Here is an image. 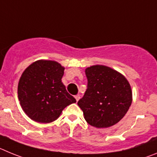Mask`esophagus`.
<instances>
[{
  "label": "esophagus",
  "instance_id": "34e87169",
  "mask_svg": "<svg viewBox=\"0 0 157 157\" xmlns=\"http://www.w3.org/2000/svg\"><path fill=\"white\" fill-rule=\"evenodd\" d=\"M80 95H79V94H77V95H75V98H76V100H77V101H78V100L80 99Z\"/></svg>",
  "mask_w": 157,
  "mask_h": 157
}]
</instances>
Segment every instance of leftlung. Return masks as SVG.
<instances>
[{
	"mask_svg": "<svg viewBox=\"0 0 157 157\" xmlns=\"http://www.w3.org/2000/svg\"><path fill=\"white\" fill-rule=\"evenodd\" d=\"M87 88L77 104L87 124L97 128H109L127 113L132 102V91L126 77L103 65L85 70Z\"/></svg>",
	"mask_w": 157,
	"mask_h": 157,
	"instance_id": "left-lung-1",
	"label": "left lung"
}]
</instances>
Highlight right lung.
Wrapping results in <instances>:
<instances>
[{
    "instance_id": "right-lung-1",
    "label": "right lung",
    "mask_w": 157,
    "mask_h": 157,
    "mask_svg": "<svg viewBox=\"0 0 157 157\" xmlns=\"http://www.w3.org/2000/svg\"><path fill=\"white\" fill-rule=\"evenodd\" d=\"M65 67L40 59L24 70L18 84V98L31 120L48 124L57 120L67 105L75 103L62 82Z\"/></svg>"
}]
</instances>
